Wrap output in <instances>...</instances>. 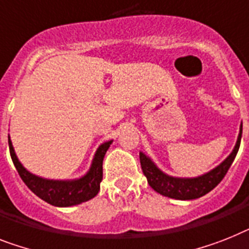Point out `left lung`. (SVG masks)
Segmentation results:
<instances>
[{
  "instance_id": "left-lung-1",
  "label": "left lung",
  "mask_w": 249,
  "mask_h": 249,
  "mask_svg": "<svg viewBox=\"0 0 249 249\" xmlns=\"http://www.w3.org/2000/svg\"><path fill=\"white\" fill-rule=\"evenodd\" d=\"M240 139H242V126H240L237 143L231 155L215 169L196 178H176V177L168 176L163 173L153 163V160L142 153H140V163H141V168L147 178L150 187L154 191H157L158 194L170 197V198H176V200H195L209 194L223 180L237 157L240 146Z\"/></svg>"
}]
</instances>
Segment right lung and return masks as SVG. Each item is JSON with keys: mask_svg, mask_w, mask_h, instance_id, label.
<instances>
[{"mask_svg": "<svg viewBox=\"0 0 249 249\" xmlns=\"http://www.w3.org/2000/svg\"><path fill=\"white\" fill-rule=\"evenodd\" d=\"M110 143L112 141H108L98 147L89 172L80 179L53 180L44 179L28 172L18 161L15 150L12 147L11 140L9 137L10 155H11L12 163L15 165L18 176L21 177L22 182L39 198L58 207L79 205L81 202L91 200L92 197L98 195L100 190V182L103 179V159H104L107 150L109 149Z\"/></svg>", "mask_w": 249, "mask_h": 249, "instance_id": "obj_1", "label": "right lung"}]
</instances>
